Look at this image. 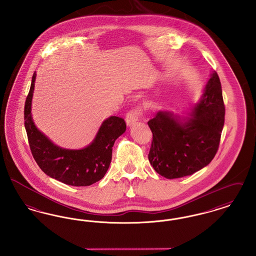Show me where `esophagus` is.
<instances>
[{
    "instance_id": "esophagus-1",
    "label": "esophagus",
    "mask_w": 256,
    "mask_h": 256,
    "mask_svg": "<svg viewBox=\"0 0 256 256\" xmlns=\"http://www.w3.org/2000/svg\"><path fill=\"white\" fill-rule=\"evenodd\" d=\"M141 111H142V110L139 106H136L126 114V122L128 126H134V124L139 120V118L141 116V113H142Z\"/></svg>"
}]
</instances>
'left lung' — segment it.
Segmentation results:
<instances>
[{
    "mask_svg": "<svg viewBox=\"0 0 256 256\" xmlns=\"http://www.w3.org/2000/svg\"><path fill=\"white\" fill-rule=\"evenodd\" d=\"M224 122L219 76L210 74L200 100L186 115L158 111L148 124L152 132L148 161L160 176L172 180L193 174L214 158Z\"/></svg>",
    "mask_w": 256,
    "mask_h": 256,
    "instance_id": "1",
    "label": "left lung"
}]
</instances>
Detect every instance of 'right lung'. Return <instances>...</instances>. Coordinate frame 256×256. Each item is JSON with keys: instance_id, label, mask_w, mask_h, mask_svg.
<instances>
[{"instance_id": "obj_1", "label": "right lung", "mask_w": 256, "mask_h": 256, "mask_svg": "<svg viewBox=\"0 0 256 256\" xmlns=\"http://www.w3.org/2000/svg\"><path fill=\"white\" fill-rule=\"evenodd\" d=\"M36 73L24 104V128L37 165L47 176L72 186H89L100 180L110 168L112 146L126 128L124 120L110 116L102 122L94 140L80 150L64 148L54 144L34 124L32 100Z\"/></svg>"}]
</instances>
